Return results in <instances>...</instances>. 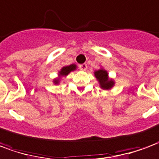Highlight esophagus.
Masks as SVG:
<instances>
[{
  "label": "esophagus",
  "mask_w": 159,
  "mask_h": 159,
  "mask_svg": "<svg viewBox=\"0 0 159 159\" xmlns=\"http://www.w3.org/2000/svg\"><path fill=\"white\" fill-rule=\"evenodd\" d=\"M79 68L82 70H86L87 68H88V65L87 64H82V65H79Z\"/></svg>",
  "instance_id": "1"
}]
</instances>
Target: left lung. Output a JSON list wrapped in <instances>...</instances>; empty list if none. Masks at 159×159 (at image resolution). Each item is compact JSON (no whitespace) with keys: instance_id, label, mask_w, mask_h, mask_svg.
I'll return each mask as SVG.
<instances>
[{"instance_id":"8db88e82","label":"left lung","mask_w":159,"mask_h":159,"mask_svg":"<svg viewBox=\"0 0 159 159\" xmlns=\"http://www.w3.org/2000/svg\"><path fill=\"white\" fill-rule=\"evenodd\" d=\"M95 77L100 83V87L103 89H110L114 85V82L111 79L108 78V73L107 70L103 69H100L96 70L94 72Z\"/></svg>"}]
</instances>
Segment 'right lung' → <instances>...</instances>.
Here are the masks:
<instances>
[{
	"label": "right lung",
	"mask_w": 159,
	"mask_h": 159,
	"mask_svg": "<svg viewBox=\"0 0 159 159\" xmlns=\"http://www.w3.org/2000/svg\"><path fill=\"white\" fill-rule=\"evenodd\" d=\"M76 65H70V66L63 67L62 69H61V70L59 72V77L67 76L70 71H72V70H76ZM59 82V78H57V79H55L54 81H53V83H55V84H58Z\"/></svg>",
	"instance_id": "1"
}]
</instances>
